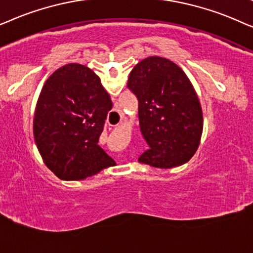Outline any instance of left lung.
<instances>
[{
    "label": "left lung",
    "mask_w": 253,
    "mask_h": 253,
    "mask_svg": "<svg viewBox=\"0 0 253 253\" xmlns=\"http://www.w3.org/2000/svg\"><path fill=\"white\" fill-rule=\"evenodd\" d=\"M127 86L139 102L140 129L149 146L140 163L158 169L187 163L199 148L204 117L184 70L169 59L149 56L132 69Z\"/></svg>",
    "instance_id": "obj_1"
}]
</instances>
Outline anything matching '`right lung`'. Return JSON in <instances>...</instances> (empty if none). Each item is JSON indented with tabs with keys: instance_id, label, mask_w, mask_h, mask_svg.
<instances>
[{
	"instance_id": "1",
	"label": "right lung",
	"mask_w": 253,
	"mask_h": 253,
	"mask_svg": "<svg viewBox=\"0 0 253 253\" xmlns=\"http://www.w3.org/2000/svg\"><path fill=\"white\" fill-rule=\"evenodd\" d=\"M112 100L95 72L80 63L56 69L43 84L33 136L43 163L63 180H82L114 166L99 147Z\"/></svg>"
}]
</instances>
